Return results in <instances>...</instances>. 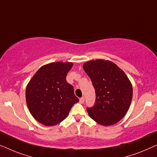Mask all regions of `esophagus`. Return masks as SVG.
I'll return each mask as SVG.
<instances>
[{
  "label": "esophagus",
  "mask_w": 157,
  "mask_h": 157,
  "mask_svg": "<svg viewBox=\"0 0 157 157\" xmlns=\"http://www.w3.org/2000/svg\"><path fill=\"white\" fill-rule=\"evenodd\" d=\"M79 102H80L81 104H83L84 102H85V98H84L83 97L79 99Z\"/></svg>",
  "instance_id": "obj_1"
}]
</instances>
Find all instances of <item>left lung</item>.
I'll return each mask as SVG.
<instances>
[{
    "label": "left lung",
    "mask_w": 157,
    "mask_h": 157,
    "mask_svg": "<svg viewBox=\"0 0 157 157\" xmlns=\"http://www.w3.org/2000/svg\"><path fill=\"white\" fill-rule=\"evenodd\" d=\"M83 69L95 90L94 105L87 108L90 117L103 126L118 122L132 99V86L127 75L114 63L103 59L87 62Z\"/></svg>",
    "instance_id": "1"
}]
</instances>
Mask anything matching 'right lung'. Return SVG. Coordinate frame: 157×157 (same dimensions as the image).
I'll return each instance as SVG.
<instances>
[{"label":"right lung","instance_id":"obj_1","mask_svg":"<svg viewBox=\"0 0 157 157\" xmlns=\"http://www.w3.org/2000/svg\"><path fill=\"white\" fill-rule=\"evenodd\" d=\"M73 63H52L37 70L26 88V102L37 122L47 126L59 124L67 117L79 99L73 86L66 80Z\"/></svg>","mask_w":157,"mask_h":157}]
</instances>
